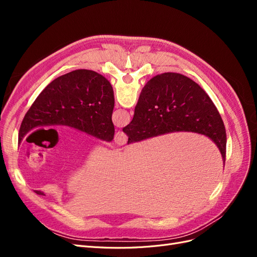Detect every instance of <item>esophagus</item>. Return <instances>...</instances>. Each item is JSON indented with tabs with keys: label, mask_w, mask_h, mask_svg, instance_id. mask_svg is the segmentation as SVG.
I'll use <instances>...</instances> for the list:
<instances>
[{
	"label": "esophagus",
	"mask_w": 257,
	"mask_h": 257,
	"mask_svg": "<svg viewBox=\"0 0 257 257\" xmlns=\"http://www.w3.org/2000/svg\"><path fill=\"white\" fill-rule=\"evenodd\" d=\"M113 141H114L115 145L123 146V145H125L126 142H127V136L124 134L123 132H118V133L114 135Z\"/></svg>",
	"instance_id": "esophagus-1"
}]
</instances>
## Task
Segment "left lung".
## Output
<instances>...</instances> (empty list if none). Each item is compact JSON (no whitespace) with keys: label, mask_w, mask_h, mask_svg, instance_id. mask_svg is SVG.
I'll use <instances>...</instances> for the list:
<instances>
[{"label":"left lung","mask_w":257,"mask_h":257,"mask_svg":"<svg viewBox=\"0 0 257 257\" xmlns=\"http://www.w3.org/2000/svg\"><path fill=\"white\" fill-rule=\"evenodd\" d=\"M113 90L105 77L89 69H77L58 77L37 96L23 118L18 144L38 126L68 125L111 142ZM38 195L43 193L36 191Z\"/></svg>","instance_id":"1"}]
</instances>
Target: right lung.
<instances>
[{
    "label": "right lung",
    "instance_id": "add662e5",
    "mask_svg": "<svg viewBox=\"0 0 257 257\" xmlns=\"http://www.w3.org/2000/svg\"><path fill=\"white\" fill-rule=\"evenodd\" d=\"M123 132L127 144L172 132H194L211 138L225 162L226 131L212 100L186 76L164 73L144 87L134 118Z\"/></svg>",
    "mask_w": 257,
    "mask_h": 257
}]
</instances>
